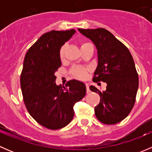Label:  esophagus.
I'll list each match as a JSON object with an SVG mask.
<instances>
[{
    "label": "esophagus",
    "mask_w": 152,
    "mask_h": 152,
    "mask_svg": "<svg viewBox=\"0 0 152 152\" xmlns=\"http://www.w3.org/2000/svg\"><path fill=\"white\" fill-rule=\"evenodd\" d=\"M85 85H86V89H87V93H90V89H89V85H88V84H85Z\"/></svg>",
    "instance_id": "34e87169"
}]
</instances>
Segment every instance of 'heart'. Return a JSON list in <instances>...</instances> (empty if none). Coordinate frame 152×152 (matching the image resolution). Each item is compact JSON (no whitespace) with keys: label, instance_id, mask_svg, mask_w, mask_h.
<instances>
[{"label":"heart","instance_id":"b5f03b06","mask_svg":"<svg viewBox=\"0 0 152 152\" xmlns=\"http://www.w3.org/2000/svg\"><path fill=\"white\" fill-rule=\"evenodd\" d=\"M87 44H89L88 42H82V43H81V49L85 47V45H87ZM65 50H66V45H62L61 47L60 50H59V58H60L61 60H63L64 58H65ZM88 72L89 69L87 67L79 66V65L74 66L71 70L72 75L74 77L81 79V80H83V79H86V77L87 76V74H88Z\"/></svg>","mask_w":152,"mask_h":152}]
</instances>
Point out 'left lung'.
<instances>
[{"label": "left lung", "mask_w": 152, "mask_h": 152, "mask_svg": "<svg viewBox=\"0 0 152 152\" xmlns=\"http://www.w3.org/2000/svg\"><path fill=\"white\" fill-rule=\"evenodd\" d=\"M96 45L98 66L93 81L107 83L104 91L91 85V91L100 96V102L95 107L99 121L115 124L128 116L134 107L138 89V74L129 50L114 35L103 28H78Z\"/></svg>", "instance_id": "1"}]
</instances>
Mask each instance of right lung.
Returning a JSON list of instances; mask_svg holds the SVG:
<instances>
[{"mask_svg":"<svg viewBox=\"0 0 152 152\" xmlns=\"http://www.w3.org/2000/svg\"><path fill=\"white\" fill-rule=\"evenodd\" d=\"M75 32L70 29L44 34L24 59L20 75L24 103L31 116L49 129H59L70 123L74 116L73 106L86 94L83 82L73 79L63 88L55 82V72L62 65L59 50Z\"/></svg>","mask_w":152,"mask_h":152,"instance_id":"1","label":"right lung"}]
</instances>
